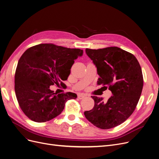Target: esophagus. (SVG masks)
<instances>
[{"label": "esophagus", "mask_w": 159, "mask_h": 159, "mask_svg": "<svg viewBox=\"0 0 159 159\" xmlns=\"http://www.w3.org/2000/svg\"><path fill=\"white\" fill-rule=\"evenodd\" d=\"M85 97V96L83 95V94H79L78 95V98L79 99H80V100H82V99H83Z\"/></svg>", "instance_id": "obj_1"}]
</instances>
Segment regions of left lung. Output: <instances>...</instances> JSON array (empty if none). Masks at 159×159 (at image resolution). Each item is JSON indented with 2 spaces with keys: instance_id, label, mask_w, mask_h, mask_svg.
<instances>
[{
  "instance_id": "8db88e82",
  "label": "left lung",
  "mask_w": 159,
  "mask_h": 159,
  "mask_svg": "<svg viewBox=\"0 0 159 159\" xmlns=\"http://www.w3.org/2000/svg\"><path fill=\"white\" fill-rule=\"evenodd\" d=\"M86 53L97 68V84L104 90L108 88L113 95L106 102L102 97L91 96L94 107L84 115L98 128L117 126L129 117L139 101L143 88L140 66L134 55L118 47L87 48Z\"/></svg>"
}]
</instances>
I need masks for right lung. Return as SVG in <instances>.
<instances>
[{"mask_svg": "<svg viewBox=\"0 0 159 159\" xmlns=\"http://www.w3.org/2000/svg\"><path fill=\"white\" fill-rule=\"evenodd\" d=\"M83 50L50 44L28 49L20 58L15 76V91L22 111L37 122L52 120L63 111L65 102L77 95L71 92L56 93L50 86L68 79L75 60Z\"/></svg>", "mask_w": 159, "mask_h": 159, "instance_id": "1", "label": "right lung"}]
</instances>
